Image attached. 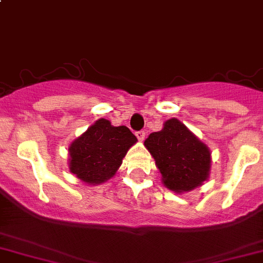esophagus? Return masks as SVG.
<instances>
[{
  "mask_svg": "<svg viewBox=\"0 0 263 263\" xmlns=\"http://www.w3.org/2000/svg\"><path fill=\"white\" fill-rule=\"evenodd\" d=\"M136 137L140 140V141H144V140H145V132L144 131H137L136 132Z\"/></svg>",
  "mask_w": 263,
  "mask_h": 263,
  "instance_id": "obj_1",
  "label": "esophagus"
}]
</instances>
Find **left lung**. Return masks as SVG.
I'll list each match as a JSON object with an SVG mask.
<instances>
[{"instance_id": "left-lung-1", "label": "left lung", "mask_w": 263, "mask_h": 263, "mask_svg": "<svg viewBox=\"0 0 263 263\" xmlns=\"http://www.w3.org/2000/svg\"><path fill=\"white\" fill-rule=\"evenodd\" d=\"M144 145L154 158L168 190L182 194L199 187L210 178V147L177 118L165 121L163 128L150 134Z\"/></svg>"}]
</instances>
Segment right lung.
<instances>
[{
  "label": "right lung",
  "instance_id": "1",
  "mask_svg": "<svg viewBox=\"0 0 263 263\" xmlns=\"http://www.w3.org/2000/svg\"><path fill=\"white\" fill-rule=\"evenodd\" d=\"M136 142L126 126L116 127L108 119H98L68 147L69 172L87 185H100L116 175Z\"/></svg>",
  "mask_w": 263,
  "mask_h": 263
}]
</instances>
